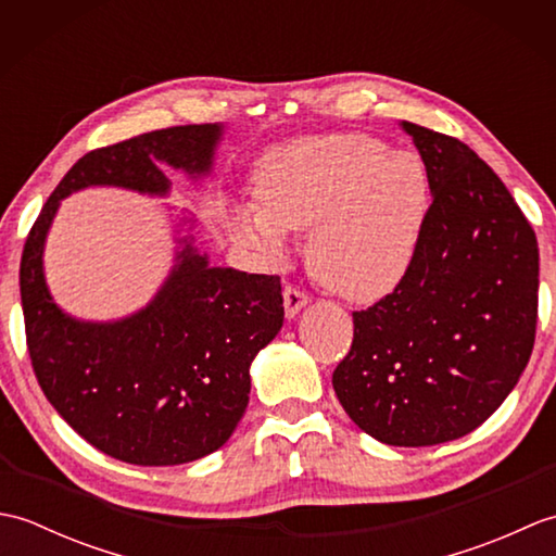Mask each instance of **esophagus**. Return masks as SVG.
<instances>
[{"mask_svg": "<svg viewBox=\"0 0 556 556\" xmlns=\"http://www.w3.org/2000/svg\"><path fill=\"white\" fill-rule=\"evenodd\" d=\"M308 303V293L296 289V287H287L285 289V313L291 320V317H296L299 311L303 308V305Z\"/></svg>", "mask_w": 556, "mask_h": 556, "instance_id": "esophagus-1", "label": "esophagus"}]
</instances>
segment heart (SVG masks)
<instances>
[{
  "mask_svg": "<svg viewBox=\"0 0 556 556\" xmlns=\"http://www.w3.org/2000/svg\"><path fill=\"white\" fill-rule=\"evenodd\" d=\"M434 212L428 164L365 134L299 138L255 172V205L229 212L231 239L279 257L289 231L308 232V265L337 296L387 299L416 267Z\"/></svg>",
  "mask_w": 556,
  "mask_h": 556,
  "instance_id": "obj_1",
  "label": "heart"
}]
</instances>
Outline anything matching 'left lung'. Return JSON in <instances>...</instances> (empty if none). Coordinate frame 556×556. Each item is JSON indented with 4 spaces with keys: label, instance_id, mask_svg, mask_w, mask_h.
<instances>
[{
    "label": "left lung",
    "instance_id": "left-lung-1",
    "mask_svg": "<svg viewBox=\"0 0 556 556\" xmlns=\"http://www.w3.org/2000/svg\"><path fill=\"white\" fill-rule=\"evenodd\" d=\"M434 186L416 267L372 308L332 384L377 442L432 446L485 422L511 394L535 344V231L502 179L460 140L401 122Z\"/></svg>",
    "mask_w": 556,
    "mask_h": 556
}]
</instances>
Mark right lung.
Masks as SVG:
<instances>
[{"instance_id":"obj_1","label":"right lung","mask_w":556,"mask_h":556,"mask_svg":"<svg viewBox=\"0 0 556 556\" xmlns=\"http://www.w3.org/2000/svg\"><path fill=\"white\" fill-rule=\"evenodd\" d=\"M224 126H174L80 157L35 219L21 257V305L35 377L83 440L136 466H179L229 440L251 394V363L285 325L281 281L210 267L193 236L146 308L112 323L54 303L42 253L59 203L88 186L167 195L164 167L203 179ZM184 222H193L184 217Z\"/></svg>"}]
</instances>
